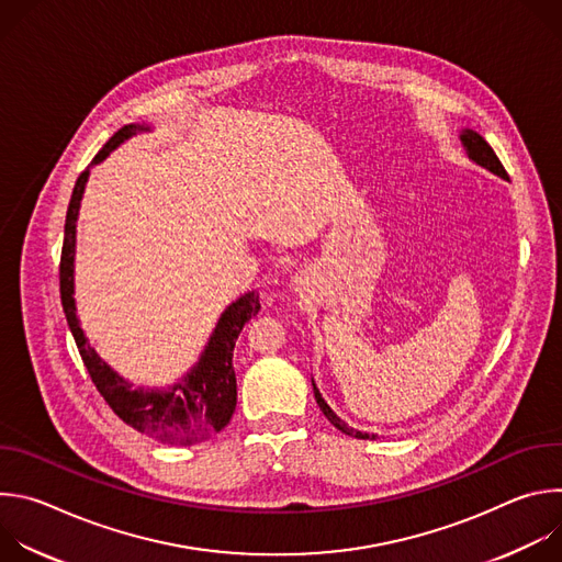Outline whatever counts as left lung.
Instances as JSON below:
<instances>
[{
  "label": "left lung",
  "mask_w": 562,
  "mask_h": 562,
  "mask_svg": "<svg viewBox=\"0 0 562 562\" xmlns=\"http://www.w3.org/2000/svg\"><path fill=\"white\" fill-rule=\"evenodd\" d=\"M458 139H460V144H462V150H464V155L471 159L473 165H477V167H483V169H487L490 173H494V176H498V178H503V180H507V171L503 169V165H501V159L496 157V153H494V148L485 142V137L480 135L477 131H473V128H462L460 131V135H458ZM311 384H313V393H315V403H317V407H319V412H323L325 416H327V420L336 427V429H340L345 436H351V438H360V440H375L378 436L375 434H367V431H360V429H353V427H349L329 405H327V400L323 397V393H319V389L315 386V382H313V378H311Z\"/></svg>",
  "instance_id": "8db88e82"
}]
</instances>
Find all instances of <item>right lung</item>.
<instances>
[{
  "instance_id": "right-lung-1",
  "label": "right lung",
  "mask_w": 562,
  "mask_h": 562,
  "mask_svg": "<svg viewBox=\"0 0 562 562\" xmlns=\"http://www.w3.org/2000/svg\"><path fill=\"white\" fill-rule=\"evenodd\" d=\"M155 126L146 122H131L122 126L104 148L93 157L91 167L77 178L64 224V247L59 265V291L68 319L70 334L77 342L98 391L104 395L109 407L133 429L167 445H195L209 440L222 431L237 403V382L233 371L235 340L245 323L260 311V297L256 289L235 297L217 317V323L193 367L187 369L178 382L169 386H133L122 373H117L89 342L77 317L75 304V247H77V217L82 206L85 189L91 169L124 142L135 135L150 133Z\"/></svg>"
}]
</instances>
